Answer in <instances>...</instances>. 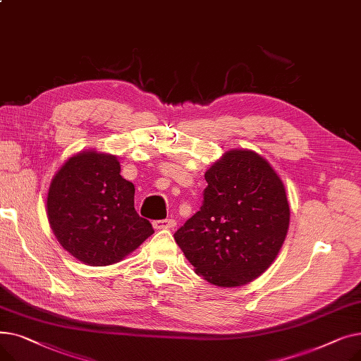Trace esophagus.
I'll return each instance as SVG.
<instances>
[{
    "mask_svg": "<svg viewBox=\"0 0 361 361\" xmlns=\"http://www.w3.org/2000/svg\"><path fill=\"white\" fill-rule=\"evenodd\" d=\"M177 225V222H176V219H173V218H168V219H161V221H155L154 222V226L155 228H158V230H161V228H174V226Z\"/></svg>",
    "mask_w": 361,
    "mask_h": 361,
    "instance_id": "obj_1",
    "label": "esophagus"
}]
</instances>
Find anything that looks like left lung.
I'll return each instance as SVG.
<instances>
[{
	"label": "left lung",
	"mask_w": 361,
	"mask_h": 361,
	"mask_svg": "<svg viewBox=\"0 0 361 361\" xmlns=\"http://www.w3.org/2000/svg\"><path fill=\"white\" fill-rule=\"evenodd\" d=\"M200 211L174 238L195 272L218 287H240L276 259L290 225L286 187L249 149L225 152L204 173Z\"/></svg>",
	"instance_id": "left-lung-1"
}]
</instances>
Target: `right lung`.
<instances>
[{
    "instance_id": "obj_1",
    "label": "right lung",
    "mask_w": 361,
    "mask_h": 361,
    "mask_svg": "<svg viewBox=\"0 0 361 361\" xmlns=\"http://www.w3.org/2000/svg\"><path fill=\"white\" fill-rule=\"evenodd\" d=\"M117 157L83 150L51 181L47 215L63 247L89 267H108L154 234L135 209V185L120 176Z\"/></svg>"
}]
</instances>
